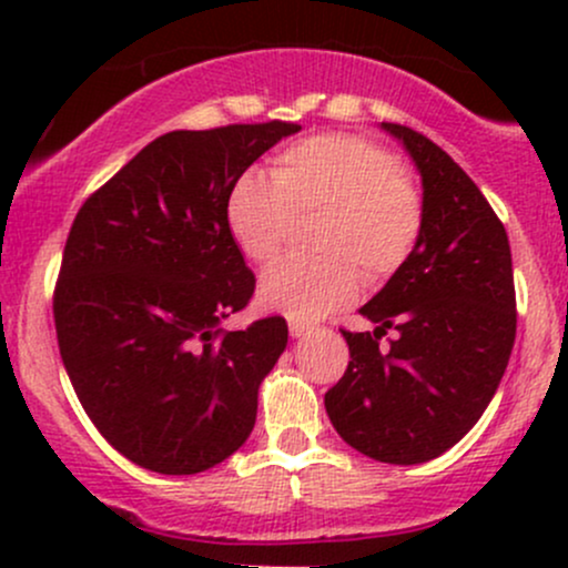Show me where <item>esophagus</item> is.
Returning a JSON list of instances; mask_svg holds the SVG:
<instances>
[{
    "mask_svg": "<svg viewBox=\"0 0 568 568\" xmlns=\"http://www.w3.org/2000/svg\"><path fill=\"white\" fill-rule=\"evenodd\" d=\"M288 328H291V336H293V338H302V336L310 334L312 325H310V323H304V321H291Z\"/></svg>",
    "mask_w": 568,
    "mask_h": 568,
    "instance_id": "1",
    "label": "esophagus"
}]
</instances>
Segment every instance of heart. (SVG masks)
Listing matches in <instances>:
<instances>
[{
	"label": "heart",
	"mask_w": 568,
	"mask_h": 568,
	"mask_svg": "<svg viewBox=\"0 0 568 568\" xmlns=\"http://www.w3.org/2000/svg\"><path fill=\"white\" fill-rule=\"evenodd\" d=\"M224 216L253 264H270L283 251L293 221L317 216L310 247L321 256L285 258L258 283L264 310L317 321L355 302L361 272L376 285L408 262L425 230V197L387 146L328 133L280 152L272 179L240 175Z\"/></svg>",
	"instance_id": "obj_1"
}]
</instances>
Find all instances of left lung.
Wrapping results in <instances>:
<instances>
[{"label": "left lung", "instance_id": "1", "mask_svg": "<svg viewBox=\"0 0 568 568\" xmlns=\"http://www.w3.org/2000/svg\"><path fill=\"white\" fill-rule=\"evenodd\" d=\"M422 173L425 230L416 251L363 306L371 334L342 331L349 366L325 393L336 433L361 454L419 465L480 419L515 342L510 243L475 181L406 125L382 122ZM393 327L396 338L381 347Z\"/></svg>", "mask_w": 568, "mask_h": 568}]
</instances>
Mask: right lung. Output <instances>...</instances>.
I'll return each mask as SVG.
<instances>
[{
  "label": "right lung",
  "mask_w": 568,
  "mask_h": 568,
  "mask_svg": "<svg viewBox=\"0 0 568 568\" xmlns=\"http://www.w3.org/2000/svg\"><path fill=\"white\" fill-rule=\"evenodd\" d=\"M296 122L173 130L95 189L63 247L53 315L84 414L162 475L211 470L256 425L258 384L288 344L283 317L221 321L256 277L226 230L234 181Z\"/></svg>",
  "instance_id": "add662e5"
}]
</instances>
